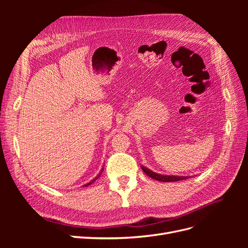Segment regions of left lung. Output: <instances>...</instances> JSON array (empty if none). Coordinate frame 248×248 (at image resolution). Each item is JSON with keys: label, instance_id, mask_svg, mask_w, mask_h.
I'll list each match as a JSON object with an SVG mask.
<instances>
[{"label": "left lung", "instance_id": "obj_1", "mask_svg": "<svg viewBox=\"0 0 248 248\" xmlns=\"http://www.w3.org/2000/svg\"><path fill=\"white\" fill-rule=\"evenodd\" d=\"M141 170H144L146 175L149 177H151L152 179L157 180V181H161V182H176V181H181V180L188 179L189 177H183V176H166V175H160V174H156V172L150 170L146 167L141 166Z\"/></svg>", "mask_w": 248, "mask_h": 248}]
</instances>
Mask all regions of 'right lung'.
Returning a JSON list of instances; mask_svg holds the SVG:
<instances>
[{"instance_id": "right-lung-1", "label": "right lung", "mask_w": 248, "mask_h": 248, "mask_svg": "<svg viewBox=\"0 0 248 248\" xmlns=\"http://www.w3.org/2000/svg\"><path fill=\"white\" fill-rule=\"evenodd\" d=\"M101 172H102V171H100V174H99V175H98V176H97V177H96V178H95V179H94V180H92V181H91V182H89V183H88V184H85V186H88V185H90V184H92V183H93V182H94V181H95V180H96V179H98V177H99V176H100V175H101Z\"/></svg>"}]
</instances>
